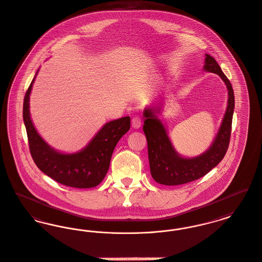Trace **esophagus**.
Instances as JSON below:
<instances>
[{"mask_svg":"<svg viewBox=\"0 0 262 262\" xmlns=\"http://www.w3.org/2000/svg\"><path fill=\"white\" fill-rule=\"evenodd\" d=\"M131 122H132V127H133V128H135V129H138V128H140V127H141V124H142L141 118L138 117V116L133 117Z\"/></svg>","mask_w":262,"mask_h":262,"instance_id":"esophagus-1","label":"esophagus"}]
</instances>
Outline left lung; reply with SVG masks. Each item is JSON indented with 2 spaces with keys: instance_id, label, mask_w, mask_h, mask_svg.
Returning <instances> with one entry per match:
<instances>
[{
  "instance_id": "obj_1",
  "label": "left lung",
  "mask_w": 262,
  "mask_h": 262,
  "mask_svg": "<svg viewBox=\"0 0 262 262\" xmlns=\"http://www.w3.org/2000/svg\"><path fill=\"white\" fill-rule=\"evenodd\" d=\"M205 70L215 73L225 81L228 90V100L224 120L216 138L204 154L194 158H182L174 151L166 129L155 115V108L144 111L143 131L148 143V157L153 179L162 185L177 186L198 180L214 168L225 157L228 149L232 115L234 110V94L230 81L223 72L215 59L206 54ZM160 108V107H159ZM158 112L159 109H158Z\"/></svg>"
}]
</instances>
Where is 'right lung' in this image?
Masks as SVG:
<instances>
[{
  "instance_id": "1",
  "label": "right lung",
  "mask_w": 262,
  "mask_h": 262,
  "mask_svg": "<svg viewBox=\"0 0 262 262\" xmlns=\"http://www.w3.org/2000/svg\"><path fill=\"white\" fill-rule=\"evenodd\" d=\"M34 80L35 78L25 95L23 117L30 152L35 165L42 173L61 185L78 189L96 187L108 172L116 144L130 129V117L106 123L81 151L74 154L58 153L41 139L31 120L29 100Z\"/></svg>"
}]
</instances>
